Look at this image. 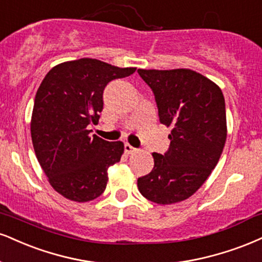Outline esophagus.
I'll return each mask as SVG.
<instances>
[{"mask_svg":"<svg viewBox=\"0 0 262 262\" xmlns=\"http://www.w3.org/2000/svg\"><path fill=\"white\" fill-rule=\"evenodd\" d=\"M124 151H125V154H134V152H137V149H135V147H133L130 144H128V143H125L124 144Z\"/></svg>","mask_w":262,"mask_h":262,"instance_id":"obj_1","label":"esophagus"}]
</instances>
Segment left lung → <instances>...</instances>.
Segmentation results:
<instances>
[{
  "label": "left lung",
  "mask_w": 262,
  "mask_h": 262,
  "mask_svg": "<svg viewBox=\"0 0 262 262\" xmlns=\"http://www.w3.org/2000/svg\"><path fill=\"white\" fill-rule=\"evenodd\" d=\"M152 90L160 122L172 129L169 149L154 152V168L138 178L144 198L160 205L190 198L215 168L227 138L222 90L191 69H138Z\"/></svg>",
  "instance_id": "left-lung-1"
}]
</instances>
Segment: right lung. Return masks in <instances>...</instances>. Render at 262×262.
<instances>
[{
	"mask_svg": "<svg viewBox=\"0 0 262 262\" xmlns=\"http://www.w3.org/2000/svg\"><path fill=\"white\" fill-rule=\"evenodd\" d=\"M135 69L80 58L55 66L41 81L31 115V140L49 183L67 199L86 203L105 191L107 169L119 162L124 145L90 137L88 127L99 122L106 85Z\"/></svg>",
	"mask_w": 262,
	"mask_h": 262,
	"instance_id": "obj_1",
	"label": "right lung"
}]
</instances>
